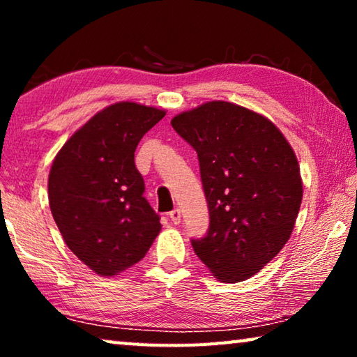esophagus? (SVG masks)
I'll return each mask as SVG.
<instances>
[{
    "mask_svg": "<svg viewBox=\"0 0 357 357\" xmlns=\"http://www.w3.org/2000/svg\"><path fill=\"white\" fill-rule=\"evenodd\" d=\"M170 219H172V222L174 223V225H178V223L181 222V211L179 209H173V211H170Z\"/></svg>",
    "mask_w": 357,
    "mask_h": 357,
    "instance_id": "esophagus-1",
    "label": "esophagus"
}]
</instances>
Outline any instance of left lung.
I'll return each mask as SVG.
<instances>
[{
	"label": "left lung",
	"mask_w": 357,
	"mask_h": 357,
	"mask_svg": "<svg viewBox=\"0 0 357 357\" xmlns=\"http://www.w3.org/2000/svg\"><path fill=\"white\" fill-rule=\"evenodd\" d=\"M197 151L209 229L192 239L217 280L263 269L291 236L302 202L299 162L277 126L249 108L211 100L172 119Z\"/></svg>",
	"instance_id": "1"
}]
</instances>
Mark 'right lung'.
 Segmentation results:
<instances>
[{
	"label": "right lung",
	"mask_w": 357,
	"mask_h": 357,
	"mask_svg": "<svg viewBox=\"0 0 357 357\" xmlns=\"http://www.w3.org/2000/svg\"><path fill=\"white\" fill-rule=\"evenodd\" d=\"M165 110L118 102L82 126L48 174V203L72 253L96 274L113 277L140 261L160 233L143 197L135 149Z\"/></svg>",
	"instance_id": "right-lung-1"
}]
</instances>
